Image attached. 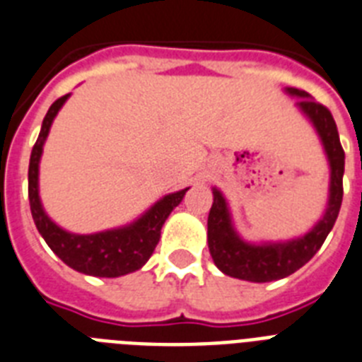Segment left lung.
I'll list each match as a JSON object with an SVG mask.
<instances>
[{
	"label": "left lung",
	"instance_id": "obj_1",
	"mask_svg": "<svg viewBox=\"0 0 362 362\" xmlns=\"http://www.w3.org/2000/svg\"><path fill=\"white\" fill-rule=\"evenodd\" d=\"M286 92L298 95V98H305V100L298 101V105L309 116V120L315 124L316 131L320 134L322 144H324L331 166L329 202H327V209H325V214L322 216L320 222L316 223L305 237L296 238L291 242L255 246V244L244 242L235 233L231 226L228 203H226L222 194L214 188V202L207 220L209 252H211L214 264L226 276L244 279V281H276V279H283V277L294 274L296 270H300L322 247L324 240L335 226L340 205H342L344 149L340 146L339 131H337L333 115L322 103L309 100L310 95L305 90L286 88Z\"/></svg>",
	"mask_w": 362,
	"mask_h": 362
}]
</instances>
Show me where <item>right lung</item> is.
Instances as JSON below:
<instances>
[{
	"label": "right lung",
	"mask_w": 362,
	"mask_h": 362,
	"mask_svg": "<svg viewBox=\"0 0 362 362\" xmlns=\"http://www.w3.org/2000/svg\"><path fill=\"white\" fill-rule=\"evenodd\" d=\"M66 100L68 94L53 101V105L49 107L46 118L42 122L37 142L33 146L31 160H29V205H31L33 220L38 233L47 242V246L70 268L95 277L125 276L148 262L155 246L159 244L163 223L181 203L188 188L164 196L144 216L127 228L95 233V235H74L55 226L44 213L38 198V163L53 118Z\"/></svg>",
	"instance_id": "right-lung-1"
}]
</instances>
